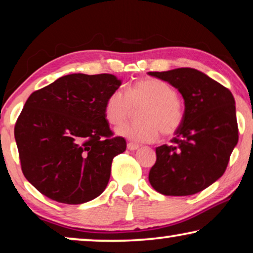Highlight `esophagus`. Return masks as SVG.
<instances>
[{"label": "esophagus", "instance_id": "34e87169", "mask_svg": "<svg viewBox=\"0 0 253 253\" xmlns=\"http://www.w3.org/2000/svg\"><path fill=\"white\" fill-rule=\"evenodd\" d=\"M126 147H127V150H130V151H136V150H138V148H139V145H137L134 143H127Z\"/></svg>", "mask_w": 253, "mask_h": 253}]
</instances>
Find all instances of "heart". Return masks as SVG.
Masks as SVG:
<instances>
[{
  "instance_id": "1",
  "label": "heart",
  "mask_w": 253,
  "mask_h": 253,
  "mask_svg": "<svg viewBox=\"0 0 253 253\" xmlns=\"http://www.w3.org/2000/svg\"><path fill=\"white\" fill-rule=\"evenodd\" d=\"M138 122L120 127L117 133L134 143H153L162 132L172 136L184 120L177 92L161 79L143 78L127 88L126 94L115 89L105 103V116L113 126H121L139 109Z\"/></svg>"
}]
</instances>
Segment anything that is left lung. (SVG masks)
<instances>
[{
	"mask_svg": "<svg viewBox=\"0 0 253 253\" xmlns=\"http://www.w3.org/2000/svg\"><path fill=\"white\" fill-rule=\"evenodd\" d=\"M148 75L177 88L185 106L184 120L171 145L155 148L157 161L148 181L165 196L195 195L223 175L238 141L234 96L220 83L192 68Z\"/></svg>",
	"mask_w": 253,
	"mask_h": 253,
	"instance_id": "obj_1",
	"label": "left lung"
}]
</instances>
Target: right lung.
Returning <instances> with one entry per match:
<instances>
[{
    "instance_id": "1",
    "label": "right lung",
    "mask_w": 253,
    "mask_h": 253,
    "mask_svg": "<svg viewBox=\"0 0 253 253\" xmlns=\"http://www.w3.org/2000/svg\"><path fill=\"white\" fill-rule=\"evenodd\" d=\"M114 75L72 74L29 96L15 126L23 174L43 196L78 205L106 189L114 157L126 141L113 137L105 116Z\"/></svg>"
}]
</instances>
